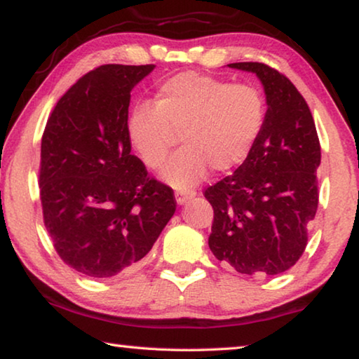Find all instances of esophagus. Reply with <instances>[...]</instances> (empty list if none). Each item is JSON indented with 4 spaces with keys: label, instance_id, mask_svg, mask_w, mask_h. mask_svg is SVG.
<instances>
[{
    "label": "esophagus",
    "instance_id": "obj_1",
    "mask_svg": "<svg viewBox=\"0 0 359 359\" xmlns=\"http://www.w3.org/2000/svg\"><path fill=\"white\" fill-rule=\"evenodd\" d=\"M194 196H196V193L194 191H177L175 193V201H177V204H185Z\"/></svg>",
    "mask_w": 359,
    "mask_h": 359
}]
</instances>
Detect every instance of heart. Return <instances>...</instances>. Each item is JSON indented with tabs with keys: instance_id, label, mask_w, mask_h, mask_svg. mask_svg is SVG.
I'll list each match as a JSON object with an SVG mask.
<instances>
[{
	"instance_id": "1",
	"label": "heart",
	"mask_w": 359,
	"mask_h": 359,
	"mask_svg": "<svg viewBox=\"0 0 359 359\" xmlns=\"http://www.w3.org/2000/svg\"><path fill=\"white\" fill-rule=\"evenodd\" d=\"M266 101L257 87L185 71L158 85L154 106L133 109L126 131L144 165L160 169L177 144L163 177L175 188L201 182L208 169L226 174L245 165L266 123Z\"/></svg>"
}]
</instances>
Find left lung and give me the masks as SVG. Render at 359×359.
<instances>
[{
  "label": "left lung",
  "mask_w": 359,
  "mask_h": 359,
  "mask_svg": "<svg viewBox=\"0 0 359 359\" xmlns=\"http://www.w3.org/2000/svg\"><path fill=\"white\" fill-rule=\"evenodd\" d=\"M229 66L259 77L269 107L245 165L205 188L214 209L209 247L241 274L277 276L302 257L317 214V128L304 96L282 72L258 62Z\"/></svg>",
  "instance_id": "1"
}]
</instances>
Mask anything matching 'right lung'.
<instances>
[{
    "label": "right lung",
    "mask_w": 359,
    "mask_h": 359,
    "mask_svg": "<svg viewBox=\"0 0 359 359\" xmlns=\"http://www.w3.org/2000/svg\"><path fill=\"white\" fill-rule=\"evenodd\" d=\"M155 65H102L53 107L41 141L42 217L66 264L95 278L141 263L175 212L174 190L150 177L126 131L131 90Z\"/></svg>",
    "instance_id": "add662e5"
}]
</instances>
